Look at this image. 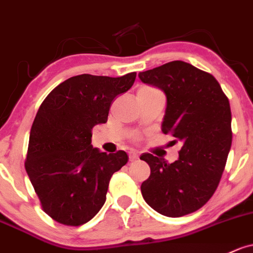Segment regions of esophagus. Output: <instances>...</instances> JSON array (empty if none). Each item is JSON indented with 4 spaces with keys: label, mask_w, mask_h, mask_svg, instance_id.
<instances>
[{
    "label": "esophagus",
    "mask_w": 253,
    "mask_h": 253,
    "mask_svg": "<svg viewBox=\"0 0 253 253\" xmlns=\"http://www.w3.org/2000/svg\"><path fill=\"white\" fill-rule=\"evenodd\" d=\"M129 158H130V160H136V159H138L137 151H135V149H131V151H130V153H129Z\"/></svg>",
    "instance_id": "1"
}]
</instances>
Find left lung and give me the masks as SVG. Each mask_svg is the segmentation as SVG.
<instances>
[{"mask_svg":"<svg viewBox=\"0 0 253 253\" xmlns=\"http://www.w3.org/2000/svg\"><path fill=\"white\" fill-rule=\"evenodd\" d=\"M143 83L167 95L162 131L182 141L173 163L143 153L151 175L141 184L143 199L157 212L181 217L199 210L216 191L232 146L229 100L211 73L184 61L140 72Z\"/></svg>","mask_w":253,"mask_h":253,"instance_id":"1","label":"left lung"}]
</instances>
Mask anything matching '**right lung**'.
<instances>
[{"label":"right lung","mask_w":253,"mask_h":253,"mask_svg":"<svg viewBox=\"0 0 253 253\" xmlns=\"http://www.w3.org/2000/svg\"><path fill=\"white\" fill-rule=\"evenodd\" d=\"M122 77L80 75L59 84L40 106L30 131L25 169L42 210L65 225L86 223L106 200L111 177L126 164L124 151L93 148L91 130L106 123L112 101L131 88Z\"/></svg>","instance_id":"1"}]
</instances>
